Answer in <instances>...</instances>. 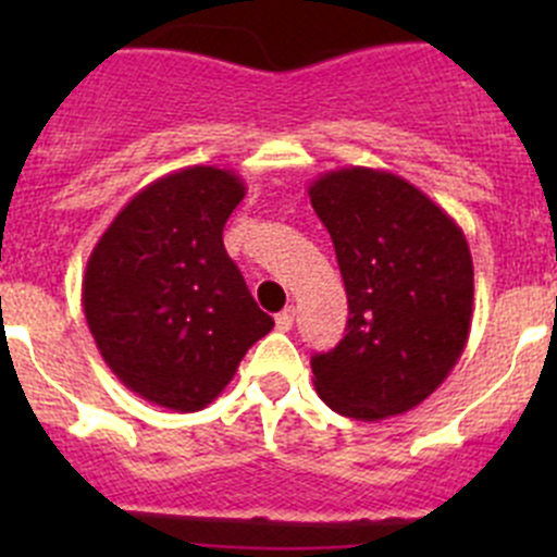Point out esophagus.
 Masks as SVG:
<instances>
[{
  "mask_svg": "<svg viewBox=\"0 0 557 557\" xmlns=\"http://www.w3.org/2000/svg\"><path fill=\"white\" fill-rule=\"evenodd\" d=\"M274 325H277V331H290L294 329V310H283L277 314V318H274Z\"/></svg>",
  "mask_w": 557,
  "mask_h": 557,
  "instance_id": "34e87169",
  "label": "esophagus"
}]
</instances>
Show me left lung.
<instances>
[{"label": "left lung", "instance_id": "left-lung-1", "mask_svg": "<svg viewBox=\"0 0 557 557\" xmlns=\"http://www.w3.org/2000/svg\"><path fill=\"white\" fill-rule=\"evenodd\" d=\"M310 201L350 307L339 345L312 356L314 391L352 420L409 412L445 383L469 339V243L440 205L393 172H325Z\"/></svg>", "mask_w": 557, "mask_h": 557}]
</instances>
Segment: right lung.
Instances as JSON below:
<instances>
[{"instance_id":"obj_1","label":"right lung","mask_w":557,"mask_h":557,"mask_svg":"<svg viewBox=\"0 0 557 557\" xmlns=\"http://www.w3.org/2000/svg\"><path fill=\"white\" fill-rule=\"evenodd\" d=\"M245 183L185 166L145 185L99 237L83 310L104 363L145 401L199 412L274 329L223 247Z\"/></svg>"}]
</instances>
